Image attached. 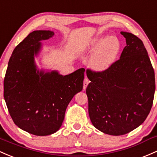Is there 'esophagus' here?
I'll return each mask as SVG.
<instances>
[{"mask_svg":"<svg viewBox=\"0 0 157 157\" xmlns=\"http://www.w3.org/2000/svg\"><path fill=\"white\" fill-rule=\"evenodd\" d=\"M89 82H90V81L88 80V78H84V83H83V88H84V90H85L86 88H87L88 84H89Z\"/></svg>","mask_w":157,"mask_h":157,"instance_id":"1","label":"esophagus"}]
</instances>
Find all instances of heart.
Here are the masks:
<instances>
[{"mask_svg":"<svg viewBox=\"0 0 157 157\" xmlns=\"http://www.w3.org/2000/svg\"><path fill=\"white\" fill-rule=\"evenodd\" d=\"M98 48L91 60V65L96 70H104L109 66L117 57L119 51V40L114 36H109L103 40L97 38L93 41L92 48Z\"/></svg>","mask_w":157,"mask_h":157,"instance_id":"heart-1","label":"heart"}]
</instances>
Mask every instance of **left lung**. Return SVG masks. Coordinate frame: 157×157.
<instances>
[{
  "instance_id": "obj_1",
  "label": "left lung",
  "mask_w": 157,
  "mask_h": 157,
  "mask_svg": "<svg viewBox=\"0 0 157 157\" xmlns=\"http://www.w3.org/2000/svg\"><path fill=\"white\" fill-rule=\"evenodd\" d=\"M121 34L127 45L120 59L102 71L86 70L91 122L113 136L126 134L144 122L155 93L154 70L143 42L132 33Z\"/></svg>"
}]
</instances>
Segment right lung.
Returning <instances> with one entry per match:
<instances>
[{"instance_id":"add662e5","label":"right lung","mask_w":157,"mask_h":157,"mask_svg":"<svg viewBox=\"0 0 157 157\" xmlns=\"http://www.w3.org/2000/svg\"><path fill=\"white\" fill-rule=\"evenodd\" d=\"M53 35L49 30L29 33L12 52L3 81V97L14 123L36 136L59 131L68 104L83 88L84 68L64 76L37 70L34 55L40 40Z\"/></svg>"}]
</instances>
